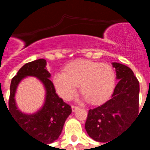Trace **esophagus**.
Returning a JSON list of instances; mask_svg holds the SVG:
<instances>
[{
  "mask_svg": "<svg viewBox=\"0 0 150 150\" xmlns=\"http://www.w3.org/2000/svg\"><path fill=\"white\" fill-rule=\"evenodd\" d=\"M79 108L78 106H75V105H72L71 106V109H72V112H75V111L77 110Z\"/></svg>",
  "mask_w": 150,
  "mask_h": 150,
  "instance_id": "obj_1",
  "label": "esophagus"
}]
</instances>
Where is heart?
<instances>
[{"label": "heart", "instance_id": "heart-1", "mask_svg": "<svg viewBox=\"0 0 150 150\" xmlns=\"http://www.w3.org/2000/svg\"><path fill=\"white\" fill-rule=\"evenodd\" d=\"M116 75L113 69L104 63L77 60L66 66L63 73H57L54 85L57 93L70 100L77 91L78 85L84 99L91 104L106 100L112 92Z\"/></svg>", "mask_w": 150, "mask_h": 150}]
</instances>
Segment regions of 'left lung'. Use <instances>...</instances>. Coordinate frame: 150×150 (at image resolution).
<instances>
[{
    "label": "left lung",
    "instance_id": "1",
    "mask_svg": "<svg viewBox=\"0 0 150 150\" xmlns=\"http://www.w3.org/2000/svg\"><path fill=\"white\" fill-rule=\"evenodd\" d=\"M112 64L119 80L112 97L104 104L88 111L85 123L89 137L103 143L110 142L139 112L140 86L137 79L129 67L118 62Z\"/></svg>",
    "mask_w": 150,
    "mask_h": 150
}]
</instances>
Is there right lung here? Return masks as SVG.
<instances>
[{
	"mask_svg": "<svg viewBox=\"0 0 150 150\" xmlns=\"http://www.w3.org/2000/svg\"><path fill=\"white\" fill-rule=\"evenodd\" d=\"M46 61L40 59L28 62L12 79L8 110L14 121L27 134L40 142L50 144L59 138L66 120L71 113V108L56 94L54 86L50 81V74L46 67ZM27 76L38 78L46 90V98L43 107L33 114L21 113L17 108L15 94L20 82Z\"/></svg>",
	"mask_w": 150,
	"mask_h": 150,
	"instance_id": "right-lung-1",
	"label": "right lung"
}]
</instances>
